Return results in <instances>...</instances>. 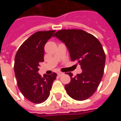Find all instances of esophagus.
<instances>
[{"label": "esophagus", "instance_id": "34e87169", "mask_svg": "<svg viewBox=\"0 0 121 121\" xmlns=\"http://www.w3.org/2000/svg\"><path fill=\"white\" fill-rule=\"evenodd\" d=\"M63 74H64V73H61V72H59V73H58V75L59 76H63Z\"/></svg>", "mask_w": 121, "mask_h": 121}]
</instances>
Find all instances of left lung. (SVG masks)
Returning <instances> with one entry per match:
<instances>
[{"label":"left lung","instance_id":"obj_1","mask_svg":"<svg viewBox=\"0 0 121 121\" xmlns=\"http://www.w3.org/2000/svg\"><path fill=\"white\" fill-rule=\"evenodd\" d=\"M54 36L65 43L72 61H77L82 73L73 76L65 88L72 99L84 100L96 91L104 73L106 55L101 43L91 34L81 29L61 30Z\"/></svg>","mask_w":121,"mask_h":121}]
</instances>
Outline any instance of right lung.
Masks as SVG:
<instances>
[{"instance_id":"1","label":"right lung","mask_w":121,"mask_h":121,"mask_svg":"<svg viewBox=\"0 0 121 121\" xmlns=\"http://www.w3.org/2000/svg\"><path fill=\"white\" fill-rule=\"evenodd\" d=\"M56 30L39 31L21 45L15 57L14 71L18 87L23 96L34 104L45 102L50 95L57 74H38L39 63L44 61V47Z\"/></svg>"}]
</instances>
